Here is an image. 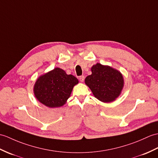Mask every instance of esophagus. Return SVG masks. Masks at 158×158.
Instances as JSON below:
<instances>
[{"label": "esophagus", "mask_w": 158, "mask_h": 158, "mask_svg": "<svg viewBox=\"0 0 158 158\" xmlns=\"http://www.w3.org/2000/svg\"><path fill=\"white\" fill-rule=\"evenodd\" d=\"M79 80H80V81L81 82H83V81H84V79H85V77H84L83 75H81V76H80L79 77Z\"/></svg>", "instance_id": "esophagus-1"}]
</instances>
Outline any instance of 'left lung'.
<instances>
[{"mask_svg":"<svg viewBox=\"0 0 158 158\" xmlns=\"http://www.w3.org/2000/svg\"><path fill=\"white\" fill-rule=\"evenodd\" d=\"M92 74L85 78V83L94 96L103 102H110L120 94L124 85L123 77L116 69L97 63L91 67Z\"/></svg>","mask_w":158,"mask_h":158,"instance_id":"obj_1","label":"left lung"}]
</instances>
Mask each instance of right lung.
<instances>
[{"instance_id": "right-lung-1", "label": "right lung", "mask_w": 158, "mask_h": 158, "mask_svg": "<svg viewBox=\"0 0 158 158\" xmlns=\"http://www.w3.org/2000/svg\"><path fill=\"white\" fill-rule=\"evenodd\" d=\"M78 83L75 77L67 75L60 68H55L36 81L34 88L35 96L48 107H60L66 103L73 87Z\"/></svg>"}]
</instances>
